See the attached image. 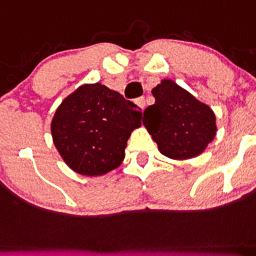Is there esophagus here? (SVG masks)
Instances as JSON below:
<instances>
[{
	"instance_id": "esophagus-1",
	"label": "esophagus",
	"mask_w": 256,
	"mask_h": 256,
	"mask_svg": "<svg viewBox=\"0 0 256 256\" xmlns=\"http://www.w3.org/2000/svg\"><path fill=\"white\" fill-rule=\"evenodd\" d=\"M136 104L140 107L142 110L145 108V106H146V102H145V98L144 97H139V98H136Z\"/></svg>"
}]
</instances>
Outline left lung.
<instances>
[{
	"instance_id": "8db88e82",
	"label": "left lung",
	"mask_w": 256,
	"mask_h": 256,
	"mask_svg": "<svg viewBox=\"0 0 256 256\" xmlns=\"http://www.w3.org/2000/svg\"><path fill=\"white\" fill-rule=\"evenodd\" d=\"M152 93L155 104L144 111L142 124L159 152L176 160L202 154L216 136L214 111L170 80H162Z\"/></svg>"
}]
</instances>
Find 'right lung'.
<instances>
[{
	"instance_id": "add662e5",
	"label": "right lung",
	"mask_w": 256,
	"mask_h": 256,
	"mask_svg": "<svg viewBox=\"0 0 256 256\" xmlns=\"http://www.w3.org/2000/svg\"><path fill=\"white\" fill-rule=\"evenodd\" d=\"M142 110L101 83L83 84L66 97L52 120V136L66 166L88 176L120 166Z\"/></svg>"
}]
</instances>
